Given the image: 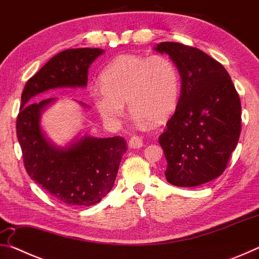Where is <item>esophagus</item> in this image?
I'll use <instances>...</instances> for the list:
<instances>
[{
  "label": "esophagus",
  "instance_id": "1",
  "mask_svg": "<svg viewBox=\"0 0 259 259\" xmlns=\"http://www.w3.org/2000/svg\"><path fill=\"white\" fill-rule=\"evenodd\" d=\"M143 146V139L138 137V136H134L129 140V148H133V150H137Z\"/></svg>",
  "mask_w": 259,
  "mask_h": 259
}]
</instances>
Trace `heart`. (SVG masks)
Returning <instances> with one entry per match:
<instances>
[{
	"label": "heart",
	"instance_id": "heart-1",
	"mask_svg": "<svg viewBox=\"0 0 259 259\" xmlns=\"http://www.w3.org/2000/svg\"><path fill=\"white\" fill-rule=\"evenodd\" d=\"M102 85L91 89V98L103 119L119 121L124 103L138 124L162 123L176 107L179 77L164 56L125 54L116 57L100 75Z\"/></svg>",
	"mask_w": 259,
	"mask_h": 259
}]
</instances>
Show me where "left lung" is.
I'll return each mask as SVG.
<instances>
[{
    "instance_id": "8db88e82",
    "label": "left lung",
    "mask_w": 259,
    "mask_h": 259,
    "mask_svg": "<svg viewBox=\"0 0 259 259\" xmlns=\"http://www.w3.org/2000/svg\"><path fill=\"white\" fill-rule=\"evenodd\" d=\"M182 80L176 111L159 143L168 162L165 178L175 186L202 185L221 176L241 133V103L222 64L196 48L162 42Z\"/></svg>"
}]
</instances>
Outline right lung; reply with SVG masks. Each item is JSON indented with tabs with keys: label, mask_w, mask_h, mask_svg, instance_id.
I'll return each mask as SVG.
<instances>
[{
	"label": "right lung",
	"mask_w": 259,
	"mask_h": 259,
	"mask_svg": "<svg viewBox=\"0 0 259 259\" xmlns=\"http://www.w3.org/2000/svg\"><path fill=\"white\" fill-rule=\"evenodd\" d=\"M103 54L97 48H78L52 57L26 83L17 117V136L29 177L60 203L73 207L98 203L112 190L128 150L126 143L119 136L99 138L78 134L65 146L56 145L43 131L41 117L58 99L33 103V98L54 89L85 88L88 69Z\"/></svg>",
	"instance_id": "right-lung-1"
}]
</instances>
